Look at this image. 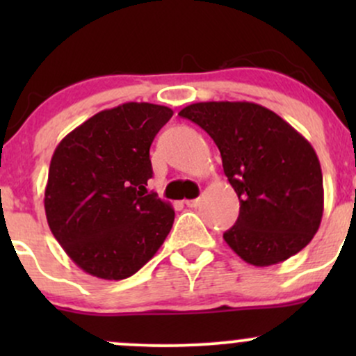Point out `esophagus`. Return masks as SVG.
I'll return each mask as SVG.
<instances>
[{
	"label": "esophagus",
	"instance_id": "34e87169",
	"mask_svg": "<svg viewBox=\"0 0 356 356\" xmlns=\"http://www.w3.org/2000/svg\"><path fill=\"white\" fill-rule=\"evenodd\" d=\"M186 206L187 207H197L199 206V199H187Z\"/></svg>",
	"mask_w": 356,
	"mask_h": 356
}]
</instances>
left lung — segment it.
<instances>
[{
  "instance_id": "8db88e82",
  "label": "left lung",
  "mask_w": 356,
  "mask_h": 356,
  "mask_svg": "<svg viewBox=\"0 0 356 356\" xmlns=\"http://www.w3.org/2000/svg\"><path fill=\"white\" fill-rule=\"evenodd\" d=\"M179 115L209 134L239 197V218L224 241L241 259L264 268L295 256L323 218V174L306 138L252 102H199Z\"/></svg>"
}]
</instances>
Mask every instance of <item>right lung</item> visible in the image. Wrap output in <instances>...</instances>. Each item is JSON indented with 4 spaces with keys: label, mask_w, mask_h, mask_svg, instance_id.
<instances>
[{
    "label": "right lung",
    "mask_w": 356,
    "mask_h": 356,
    "mask_svg": "<svg viewBox=\"0 0 356 356\" xmlns=\"http://www.w3.org/2000/svg\"><path fill=\"white\" fill-rule=\"evenodd\" d=\"M172 110L127 102L72 130L53 152L44 187L51 234L80 269L125 280L172 229L174 207L147 191L150 145Z\"/></svg>",
    "instance_id": "right-lung-1"
}]
</instances>
